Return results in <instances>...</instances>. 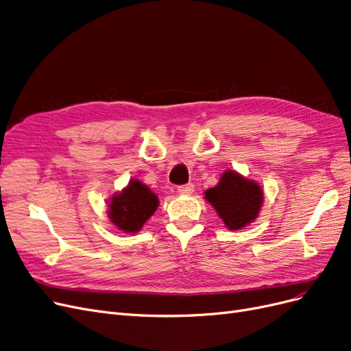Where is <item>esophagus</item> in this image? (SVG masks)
<instances>
[{"instance_id":"esophagus-1","label":"esophagus","mask_w":351,"mask_h":351,"mask_svg":"<svg viewBox=\"0 0 351 351\" xmlns=\"http://www.w3.org/2000/svg\"><path fill=\"white\" fill-rule=\"evenodd\" d=\"M178 192L182 193V195H191L193 192V185L188 184V185H182V186H178Z\"/></svg>"}]
</instances>
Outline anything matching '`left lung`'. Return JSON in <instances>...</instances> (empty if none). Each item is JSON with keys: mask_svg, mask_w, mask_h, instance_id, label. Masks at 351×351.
Masks as SVG:
<instances>
[{"mask_svg": "<svg viewBox=\"0 0 351 351\" xmlns=\"http://www.w3.org/2000/svg\"><path fill=\"white\" fill-rule=\"evenodd\" d=\"M204 195L231 231L250 226L261 214L265 199L263 189L256 180L231 169H227L218 184L206 189Z\"/></svg>", "mask_w": 351, "mask_h": 351, "instance_id": "obj_1", "label": "left lung"}]
</instances>
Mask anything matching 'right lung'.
Wrapping results in <instances>:
<instances>
[{
  "mask_svg": "<svg viewBox=\"0 0 351 351\" xmlns=\"http://www.w3.org/2000/svg\"><path fill=\"white\" fill-rule=\"evenodd\" d=\"M159 206L156 193L138 179H132L125 188L108 201L110 221L124 232H138Z\"/></svg>",
  "mask_w": 351,
  "mask_h": 351,
  "instance_id": "right-lung-1",
  "label": "right lung"
}]
</instances>
